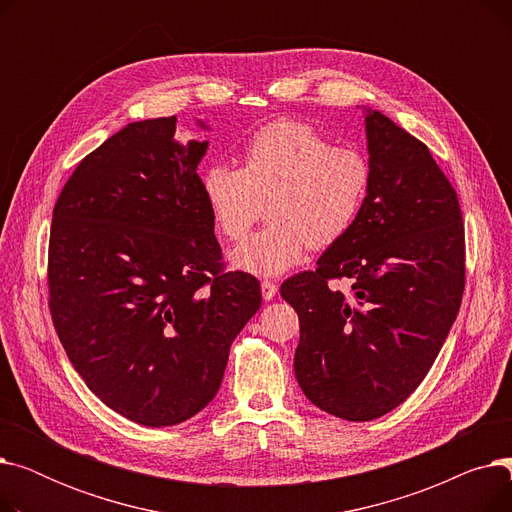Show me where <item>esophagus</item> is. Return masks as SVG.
Segmentation results:
<instances>
[{"label":"esophagus","mask_w":512,"mask_h":512,"mask_svg":"<svg viewBox=\"0 0 512 512\" xmlns=\"http://www.w3.org/2000/svg\"><path fill=\"white\" fill-rule=\"evenodd\" d=\"M276 292H278V286L274 282H270V280H263L261 282V297L265 301H272L276 297Z\"/></svg>","instance_id":"esophagus-1"}]
</instances>
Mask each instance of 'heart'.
<instances>
[{"mask_svg":"<svg viewBox=\"0 0 512 512\" xmlns=\"http://www.w3.org/2000/svg\"><path fill=\"white\" fill-rule=\"evenodd\" d=\"M371 188L367 155L313 126L280 118L261 126L242 149V168L211 164L201 193L228 240H245L267 203V224L230 261L255 276H280L307 249H326L359 220Z\"/></svg>","mask_w":512,"mask_h":512,"instance_id":"obj_1","label":"heart"}]
</instances>
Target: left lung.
I'll use <instances>...</instances> for the list:
<instances>
[{
    "label": "left lung",
    "mask_w": 512,
    "mask_h": 512,
    "mask_svg": "<svg viewBox=\"0 0 512 512\" xmlns=\"http://www.w3.org/2000/svg\"><path fill=\"white\" fill-rule=\"evenodd\" d=\"M371 188L355 226L288 278L280 294L301 321L294 375L315 407L378 419L432 369L465 288V226L456 191L429 149L365 110ZM348 277L344 295L332 279Z\"/></svg>",
    "instance_id": "8db88e82"
}]
</instances>
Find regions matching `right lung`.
I'll list each match as a JSON object with an SVG mask.
<instances>
[{
	"instance_id": "add662e5",
	"label": "right lung",
	"mask_w": 512,
	"mask_h": 512,
	"mask_svg": "<svg viewBox=\"0 0 512 512\" xmlns=\"http://www.w3.org/2000/svg\"><path fill=\"white\" fill-rule=\"evenodd\" d=\"M174 134L176 116L112 134L64 184L49 234V309L70 363L147 427L209 405L261 307L257 278L222 270L197 174L209 143Z\"/></svg>"
}]
</instances>
